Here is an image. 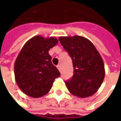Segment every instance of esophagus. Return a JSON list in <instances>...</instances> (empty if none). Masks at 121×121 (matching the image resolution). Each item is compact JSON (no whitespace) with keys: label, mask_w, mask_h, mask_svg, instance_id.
I'll use <instances>...</instances> for the list:
<instances>
[{"label":"esophagus","mask_w":121,"mask_h":121,"mask_svg":"<svg viewBox=\"0 0 121 121\" xmlns=\"http://www.w3.org/2000/svg\"><path fill=\"white\" fill-rule=\"evenodd\" d=\"M57 69H58V71H59L60 72L61 71V66H60V65H58V66H57Z\"/></svg>","instance_id":"obj_1"}]
</instances>
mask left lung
I'll list each match as a JSON object with an SVG mask.
<instances>
[{
    "label": "left lung",
    "mask_w": 121,
    "mask_h": 121,
    "mask_svg": "<svg viewBox=\"0 0 121 121\" xmlns=\"http://www.w3.org/2000/svg\"><path fill=\"white\" fill-rule=\"evenodd\" d=\"M58 40L72 59L73 75L65 81L68 90L79 98L94 95L104 81V64L93 43L80 35L60 36Z\"/></svg>",
    "instance_id": "obj_1"
}]
</instances>
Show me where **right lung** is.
I'll return each mask as SVG.
<instances>
[{
	"mask_svg": "<svg viewBox=\"0 0 121 121\" xmlns=\"http://www.w3.org/2000/svg\"><path fill=\"white\" fill-rule=\"evenodd\" d=\"M58 42L54 37L35 35L21 48L15 62L14 73L17 84L25 94L35 98L46 95L60 76L48 53Z\"/></svg>",
	"mask_w": 121,
	"mask_h": 121,
	"instance_id": "add662e5",
	"label": "right lung"
}]
</instances>
